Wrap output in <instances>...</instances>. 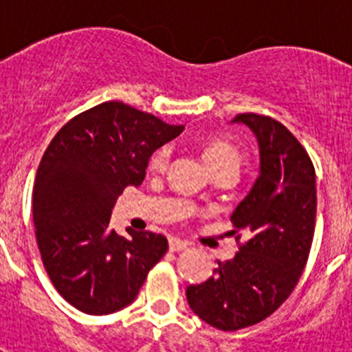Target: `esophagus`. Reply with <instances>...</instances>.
Returning a JSON list of instances; mask_svg holds the SVG:
<instances>
[{"instance_id": "1", "label": "esophagus", "mask_w": 352, "mask_h": 352, "mask_svg": "<svg viewBox=\"0 0 352 352\" xmlns=\"http://www.w3.org/2000/svg\"><path fill=\"white\" fill-rule=\"evenodd\" d=\"M186 247H188V243H186V241H183V239H179V238H169V250H170V252L185 250Z\"/></svg>"}]
</instances>
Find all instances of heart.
<instances>
[{
    "mask_svg": "<svg viewBox=\"0 0 352 352\" xmlns=\"http://www.w3.org/2000/svg\"><path fill=\"white\" fill-rule=\"evenodd\" d=\"M241 158H243V155H241L238 146H234L232 142L227 141V139H210V141L203 146V160L206 162V166L210 167V170L229 166L239 167ZM166 160L167 151L166 149H160V151H157V153L153 155V158L149 162V166L153 167V169H160V167H164Z\"/></svg>",
    "mask_w": 352,
    "mask_h": 352,
    "instance_id": "b5f03b06",
    "label": "heart"
}]
</instances>
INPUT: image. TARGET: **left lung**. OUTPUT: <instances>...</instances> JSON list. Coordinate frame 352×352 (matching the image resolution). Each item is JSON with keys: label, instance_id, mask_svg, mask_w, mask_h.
<instances>
[{"label": "left lung", "instance_id": "8db88e82", "mask_svg": "<svg viewBox=\"0 0 352 352\" xmlns=\"http://www.w3.org/2000/svg\"><path fill=\"white\" fill-rule=\"evenodd\" d=\"M231 123L247 125L259 146V174L231 214L247 241L206 282L186 287L192 312L223 331L257 324L287 300L309 259L317 208L312 160L282 123L254 113Z\"/></svg>", "mask_w": 352, "mask_h": 352}]
</instances>
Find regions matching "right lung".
<instances>
[{"label": "right lung", "mask_w": 352, "mask_h": 352, "mask_svg": "<svg viewBox=\"0 0 352 352\" xmlns=\"http://www.w3.org/2000/svg\"><path fill=\"white\" fill-rule=\"evenodd\" d=\"M185 130L123 102L70 120L43 153L33 188V222L56 291L77 310L105 316L138 298L167 252L155 232L120 236L109 227L118 197L139 186L149 158Z\"/></svg>", "instance_id": "right-lung-1"}]
</instances>
